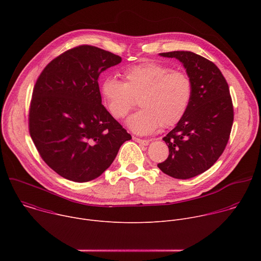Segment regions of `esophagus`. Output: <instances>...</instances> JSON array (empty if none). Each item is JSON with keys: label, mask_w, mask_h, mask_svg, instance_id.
I'll use <instances>...</instances> for the list:
<instances>
[{"label": "esophagus", "mask_w": 261, "mask_h": 261, "mask_svg": "<svg viewBox=\"0 0 261 261\" xmlns=\"http://www.w3.org/2000/svg\"><path fill=\"white\" fill-rule=\"evenodd\" d=\"M134 141H136V142H138L139 144H142V145H147L148 144V140H146V139H140V138H137V137H134L133 136V138H132Z\"/></svg>", "instance_id": "34e87169"}]
</instances>
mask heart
I'll use <instances>...</instances> for the list:
<instances>
[{"mask_svg": "<svg viewBox=\"0 0 261 261\" xmlns=\"http://www.w3.org/2000/svg\"><path fill=\"white\" fill-rule=\"evenodd\" d=\"M124 83L106 79L101 85V96L110 116L124 119L135 101L140 107L127 120L129 129L146 135L161 128L175 126L187 113L193 96L192 81L187 73L146 62L125 69Z\"/></svg>", "mask_w": 261, "mask_h": 261, "instance_id": "obj_1", "label": "heart"}]
</instances>
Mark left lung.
<instances>
[{"label": "left lung", "mask_w": 261, "mask_h": 261, "mask_svg": "<svg viewBox=\"0 0 261 261\" xmlns=\"http://www.w3.org/2000/svg\"><path fill=\"white\" fill-rule=\"evenodd\" d=\"M177 59L192 81L193 96L187 113L163 140L168 158L158 167L179 179L211 168L224 152L233 123V106L226 80L207 59L191 51L162 53Z\"/></svg>", "instance_id": "8db88e82"}]
</instances>
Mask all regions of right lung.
I'll return each instance as SVG.
<instances>
[{
  "mask_svg": "<svg viewBox=\"0 0 261 261\" xmlns=\"http://www.w3.org/2000/svg\"><path fill=\"white\" fill-rule=\"evenodd\" d=\"M122 58L92 46L74 47L54 59L34 87L30 135L43 161L77 182L100 176L131 135L102 105L98 79Z\"/></svg>",
  "mask_w": 261,
  "mask_h": 261,
  "instance_id": "right-lung-1",
  "label": "right lung"
}]
</instances>
